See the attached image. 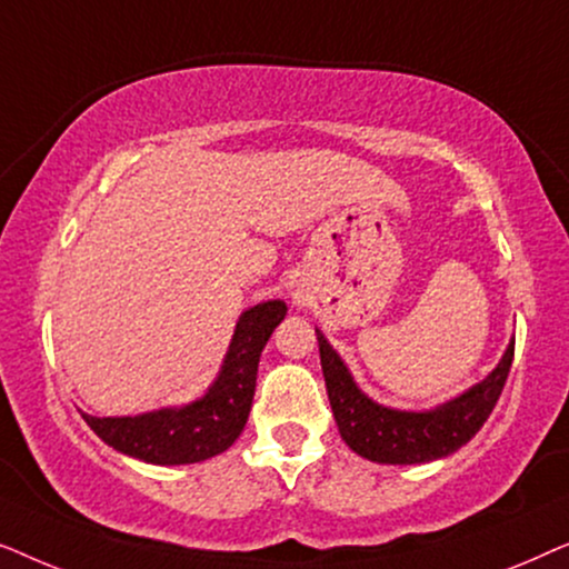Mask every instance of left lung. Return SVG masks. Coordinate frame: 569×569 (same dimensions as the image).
<instances>
[{
	"mask_svg": "<svg viewBox=\"0 0 569 569\" xmlns=\"http://www.w3.org/2000/svg\"><path fill=\"white\" fill-rule=\"evenodd\" d=\"M316 337L318 349H321L326 391H329L341 440L357 456L391 466L430 463L463 448L492 415L505 380H508L512 355H516V339H510L502 360L485 380H479L477 386H471L456 399L438 403V407L411 411L391 409L372 401L355 383L352 372L321 329H316Z\"/></svg>",
	"mask_w": 569,
	"mask_h": 569,
	"instance_id": "1",
	"label": "left lung"
}]
</instances>
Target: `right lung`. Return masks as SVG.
I'll list each match as a JSON object with an SVG mask.
<instances>
[{
	"instance_id": "add662e5",
	"label": "right lung",
	"mask_w": 569,
	"mask_h": 569,
	"mask_svg": "<svg viewBox=\"0 0 569 569\" xmlns=\"http://www.w3.org/2000/svg\"><path fill=\"white\" fill-rule=\"evenodd\" d=\"M284 316V300H267L243 310L222 368L199 399L137 417L82 415L84 422L113 450L144 463L183 466L222 453L243 432L253 403L261 352Z\"/></svg>"
}]
</instances>
